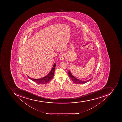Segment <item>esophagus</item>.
I'll return each mask as SVG.
<instances>
[{
    "label": "esophagus",
    "mask_w": 122,
    "mask_h": 122,
    "mask_svg": "<svg viewBox=\"0 0 122 122\" xmlns=\"http://www.w3.org/2000/svg\"><path fill=\"white\" fill-rule=\"evenodd\" d=\"M65 58V56L64 53H62L60 55V58L61 60H63Z\"/></svg>",
    "instance_id": "obj_1"
}]
</instances>
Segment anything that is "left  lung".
<instances>
[{"label": "left lung", "mask_w": 122, "mask_h": 122, "mask_svg": "<svg viewBox=\"0 0 122 122\" xmlns=\"http://www.w3.org/2000/svg\"><path fill=\"white\" fill-rule=\"evenodd\" d=\"M68 74H69V76L70 78H71V79L76 84H85V83L91 81L92 79H92H90L88 80V81H81V80L78 79H77V78H76V77H74V76L72 75V74H71V72H70V71H69V72H68Z\"/></svg>", "instance_id": "obj_1"}]
</instances>
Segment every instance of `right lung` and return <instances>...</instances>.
I'll use <instances>...</instances> for the list:
<instances>
[{
    "label": "right lung",
    "instance_id": "right-lung-1",
    "mask_svg": "<svg viewBox=\"0 0 122 122\" xmlns=\"http://www.w3.org/2000/svg\"><path fill=\"white\" fill-rule=\"evenodd\" d=\"M56 66V64L55 63L53 65V68H52L50 72V73L48 75L45 76V77L39 79H33V78H31L30 77H29L28 76V77L30 79L38 84H46L48 83L49 82H50V81L53 77L54 72H55V68Z\"/></svg>",
    "mask_w": 122,
    "mask_h": 122
}]
</instances>
